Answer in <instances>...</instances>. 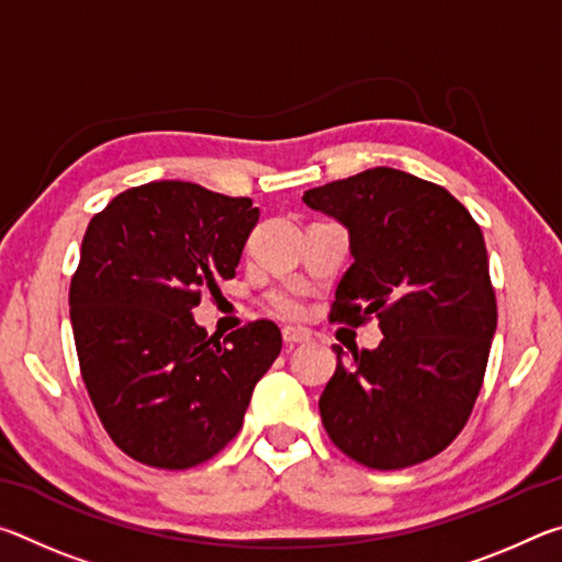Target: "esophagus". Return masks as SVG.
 <instances>
[{"mask_svg":"<svg viewBox=\"0 0 562 562\" xmlns=\"http://www.w3.org/2000/svg\"><path fill=\"white\" fill-rule=\"evenodd\" d=\"M282 339H284V345H304V341H310V335L307 331H302V329H294V327H284L282 329Z\"/></svg>","mask_w":562,"mask_h":562,"instance_id":"34e87169","label":"esophagus"}]
</instances>
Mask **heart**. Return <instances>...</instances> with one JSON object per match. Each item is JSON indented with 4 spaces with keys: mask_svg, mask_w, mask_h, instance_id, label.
Listing matches in <instances>:
<instances>
[{
    "mask_svg": "<svg viewBox=\"0 0 562 562\" xmlns=\"http://www.w3.org/2000/svg\"><path fill=\"white\" fill-rule=\"evenodd\" d=\"M274 310L280 312L284 317H300L304 312V302H302V294L297 290H282L272 297Z\"/></svg>",
    "mask_w": 562,
    "mask_h": 562,
    "instance_id": "b5f03b06",
    "label": "heart"
}]
</instances>
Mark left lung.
Here are the masks:
<instances>
[{
	"label": "left lung",
	"mask_w": 562,
	"mask_h": 562,
	"mask_svg": "<svg viewBox=\"0 0 562 562\" xmlns=\"http://www.w3.org/2000/svg\"><path fill=\"white\" fill-rule=\"evenodd\" d=\"M349 231L351 268L329 322L379 319L382 345H335L319 396L341 453L396 471L441 453L469 422L496 335V292L479 223L449 190L396 168H369L302 195Z\"/></svg>",
	"instance_id": "left-lung-1"
}]
</instances>
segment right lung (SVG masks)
<instances>
[{
  "mask_svg": "<svg viewBox=\"0 0 562 562\" xmlns=\"http://www.w3.org/2000/svg\"><path fill=\"white\" fill-rule=\"evenodd\" d=\"M258 217L250 198L183 180L123 190L91 217L69 288L74 341L103 429L131 459L193 469L240 431L282 335L258 319L221 341L193 310L235 278Z\"/></svg>",
  "mask_w": 562,
  "mask_h": 562,
  "instance_id": "1",
  "label": "right lung"
}]
</instances>
